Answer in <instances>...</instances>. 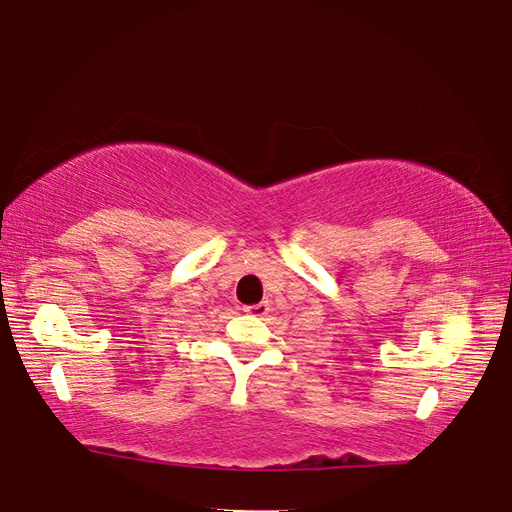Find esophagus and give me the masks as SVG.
Returning <instances> with one entry per match:
<instances>
[{
  "mask_svg": "<svg viewBox=\"0 0 512 512\" xmlns=\"http://www.w3.org/2000/svg\"><path fill=\"white\" fill-rule=\"evenodd\" d=\"M245 312H247V314H252V316H265V314L269 312V305H267V303L249 305V307H245Z\"/></svg>",
  "mask_w": 512,
  "mask_h": 512,
  "instance_id": "1",
  "label": "esophagus"
}]
</instances>
